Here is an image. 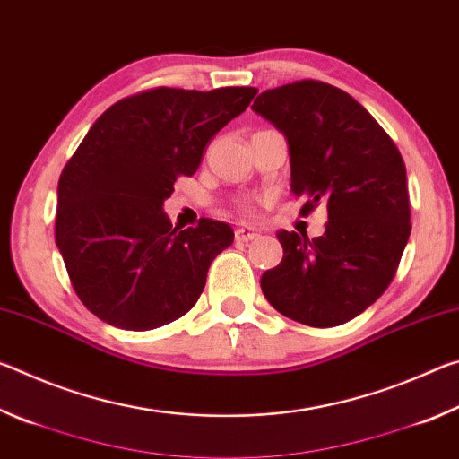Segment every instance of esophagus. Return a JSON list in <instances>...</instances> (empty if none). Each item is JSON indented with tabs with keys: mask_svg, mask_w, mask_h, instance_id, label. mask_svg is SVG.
Instances as JSON below:
<instances>
[{
	"mask_svg": "<svg viewBox=\"0 0 459 459\" xmlns=\"http://www.w3.org/2000/svg\"><path fill=\"white\" fill-rule=\"evenodd\" d=\"M235 235H237L238 240H245V243H247V240L257 238L259 237V230L255 229V227H238Z\"/></svg>",
	"mask_w": 459,
	"mask_h": 459,
	"instance_id": "esophagus-1",
	"label": "esophagus"
}]
</instances>
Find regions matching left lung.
<instances>
[{
	"mask_svg": "<svg viewBox=\"0 0 459 459\" xmlns=\"http://www.w3.org/2000/svg\"><path fill=\"white\" fill-rule=\"evenodd\" d=\"M253 111L287 139L291 192L322 202V237L279 230L283 259L261 277L279 314L332 328L385 293L411 235L407 172L397 145L348 92L320 81L263 91Z\"/></svg>",
	"mask_w": 459,
	"mask_h": 459,
	"instance_id": "1",
	"label": "left lung"
}]
</instances>
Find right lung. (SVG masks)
Listing matches in <instances>:
<instances>
[{"label":"right lung","instance_id":"1","mask_svg":"<svg viewBox=\"0 0 459 459\" xmlns=\"http://www.w3.org/2000/svg\"><path fill=\"white\" fill-rule=\"evenodd\" d=\"M257 95L253 87L139 92L92 123L58 180L56 245L89 312L121 330L160 328L190 312L227 222L172 229L164 202L196 172L206 143Z\"/></svg>","mask_w":459,"mask_h":459}]
</instances>
